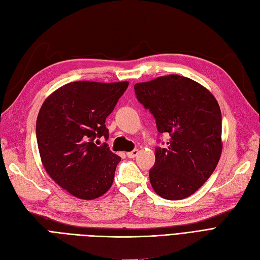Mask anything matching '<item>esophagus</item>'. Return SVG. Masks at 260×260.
<instances>
[{
    "instance_id": "obj_1",
    "label": "esophagus",
    "mask_w": 260,
    "mask_h": 260,
    "mask_svg": "<svg viewBox=\"0 0 260 260\" xmlns=\"http://www.w3.org/2000/svg\"><path fill=\"white\" fill-rule=\"evenodd\" d=\"M139 154V149H133V151H131V152H128L127 153V156L129 157V158H135V157L137 156Z\"/></svg>"
}]
</instances>
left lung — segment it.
Wrapping results in <instances>:
<instances>
[{
    "instance_id": "1",
    "label": "left lung",
    "mask_w": 260,
    "mask_h": 260,
    "mask_svg": "<svg viewBox=\"0 0 260 260\" xmlns=\"http://www.w3.org/2000/svg\"><path fill=\"white\" fill-rule=\"evenodd\" d=\"M138 101L151 112L157 130L170 136L155 148L149 181L162 199L195 193L216 169L222 151L221 112L215 96L190 78L169 75L135 84Z\"/></svg>"
}]
</instances>
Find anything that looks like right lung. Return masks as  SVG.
<instances>
[{
    "instance_id": "1",
    "label": "right lung",
    "mask_w": 260,
    "mask_h": 260,
    "mask_svg": "<svg viewBox=\"0 0 260 260\" xmlns=\"http://www.w3.org/2000/svg\"><path fill=\"white\" fill-rule=\"evenodd\" d=\"M129 82L77 81L44 101L37 118L39 153L49 176L81 200H94L112 186L121 158L95 139H108L105 125Z\"/></svg>"
}]
</instances>
